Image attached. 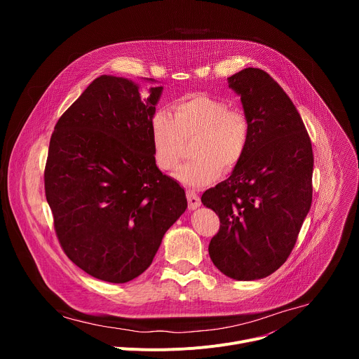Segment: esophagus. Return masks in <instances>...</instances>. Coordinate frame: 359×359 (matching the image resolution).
I'll return each instance as SVG.
<instances>
[{"label": "esophagus", "instance_id": "esophagus-1", "mask_svg": "<svg viewBox=\"0 0 359 359\" xmlns=\"http://www.w3.org/2000/svg\"><path fill=\"white\" fill-rule=\"evenodd\" d=\"M186 196H187V203H189V209L194 210L197 209L201 201H200V197L197 196V193L194 190H186Z\"/></svg>", "mask_w": 359, "mask_h": 359}]
</instances>
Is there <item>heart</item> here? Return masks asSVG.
Listing matches in <instances>:
<instances>
[{
  "label": "heart",
  "instance_id": "obj_1",
  "mask_svg": "<svg viewBox=\"0 0 359 359\" xmlns=\"http://www.w3.org/2000/svg\"><path fill=\"white\" fill-rule=\"evenodd\" d=\"M153 158L162 172H173L186 155V142L194 139L191 155L176 179L191 187L217 180L243 161L251 136L244 111L229 108L223 99L204 93L187 95L173 104V116L158 111L150 121Z\"/></svg>",
  "mask_w": 359,
  "mask_h": 359
}]
</instances>
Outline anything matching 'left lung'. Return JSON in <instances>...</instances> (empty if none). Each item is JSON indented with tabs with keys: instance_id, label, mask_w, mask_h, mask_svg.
Returning <instances> with one entry per match:
<instances>
[{
	"instance_id": "left-lung-1",
	"label": "left lung",
	"mask_w": 359,
	"mask_h": 359,
	"mask_svg": "<svg viewBox=\"0 0 359 359\" xmlns=\"http://www.w3.org/2000/svg\"><path fill=\"white\" fill-rule=\"evenodd\" d=\"M251 123L245 155L231 176L203 193L220 219L210 240L213 264L227 277L259 280L292 251L313 201L314 155L302 119L283 88L263 69L229 78Z\"/></svg>"
}]
</instances>
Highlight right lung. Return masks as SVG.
Returning a JSON list of instances; mask_svg holds the SVG:
<instances>
[{"label": "right lung", "instance_id": "add662e5", "mask_svg": "<svg viewBox=\"0 0 359 359\" xmlns=\"http://www.w3.org/2000/svg\"><path fill=\"white\" fill-rule=\"evenodd\" d=\"M162 89L142 99L132 81L102 75L49 140L43 182L57 237L74 264L102 281L140 276L187 208L184 190L153 158L150 121Z\"/></svg>", "mask_w": 359, "mask_h": 359}]
</instances>
